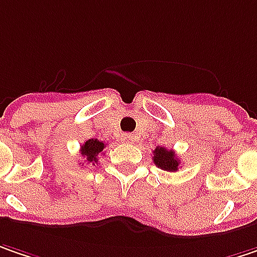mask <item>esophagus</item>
<instances>
[{"label":"esophagus","instance_id":"34e87169","mask_svg":"<svg viewBox=\"0 0 257 257\" xmlns=\"http://www.w3.org/2000/svg\"><path fill=\"white\" fill-rule=\"evenodd\" d=\"M122 141L126 144H134L135 143V137H134V134H123L122 135Z\"/></svg>","mask_w":257,"mask_h":257}]
</instances>
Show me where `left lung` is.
Instances as JSON below:
<instances>
[{
    "label": "left lung",
    "mask_w": 257,
    "mask_h": 257,
    "mask_svg": "<svg viewBox=\"0 0 257 257\" xmlns=\"http://www.w3.org/2000/svg\"><path fill=\"white\" fill-rule=\"evenodd\" d=\"M154 164L166 172H177L180 166V160L176 157V153L173 150H167L164 147H157L154 150Z\"/></svg>",
    "instance_id": "1"
}]
</instances>
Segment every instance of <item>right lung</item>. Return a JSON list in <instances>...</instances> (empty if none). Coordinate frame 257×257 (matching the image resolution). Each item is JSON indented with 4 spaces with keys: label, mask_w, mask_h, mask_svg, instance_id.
Masks as SVG:
<instances>
[{
    "label": "right lung",
    "mask_w": 257,
    "mask_h": 257,
    "mask_svg": "<svg viewBox=\"0 0 257 257\" xmlns=\"http://www.w3.org/2000/svg\"><path fill=\"white\" fill-rule=\"evenodd\" d=\"M106 144L103 141H98L97 138H93V140H87L85 143L81 145V156L87 163H91V164H96L98 160L97 156L100 153H103Z\"/></svg>",
    "instance_id": "obj_1"
}]
</instances>
